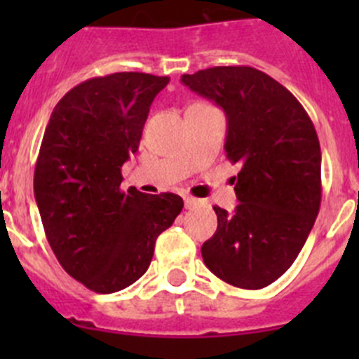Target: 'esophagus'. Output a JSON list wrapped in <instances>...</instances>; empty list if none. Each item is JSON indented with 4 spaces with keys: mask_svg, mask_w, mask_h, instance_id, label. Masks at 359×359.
Segmentation results:
<instances>
[{
    "mask_svg": "<svg viewBox=\"0 0 359 359\" xmlns=\"http://www.w3.org/2000/svg\"><path fill=\"white\" fill-rule=\"evenodd\" d=\"M184 203H186V208H194L196 205H200V200H196V198L193 196H187L184 198Z\"/></svg>",
    "mask_w": 359,
    "mask_h": 359,
    "instance_id": "esophagus-1",
    "label": "esophagus"
}]
</instances>
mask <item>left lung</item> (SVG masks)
<instances>
[{"mask_svg": "<svg viewBox=\"0 0 359 359\" xmlns=\"http://www.w3.org/2000/svg\"><path fill=\"white\" fill-rule=\"evenodd\" d=\"M182 83L226 112V149L241 163L233 213L213 206L217 231L201 247L206 267L226 283L259 290L287 273L321 205V149L302 104L266 72L219 66Z\"/></svg>", "mask_w": 359, "mask_h": 359, "instance_id": "left-lung-1", "label": "left lung"}]
</instances>
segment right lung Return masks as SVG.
<instances>
[{
  "label": "right lung",
  "mask_w": 359,
  "mask_h": 359,
  "mask_svg": "<svg viewBox=\"0 0 359 359\" xmlns=\"http://www.w3.org/2000/svg\"><path fill=\"white\" fill-rule=\"evenodd\" d=\"M168 76L114 72L79 83L59 100L34 168L46 240L64 271L97 293L135 283L158 236L182 210L172 193L121 191V166L139 149L149 107Z\"/></svg>",
  "instance_id": "add662e5"
}]
</instances>
